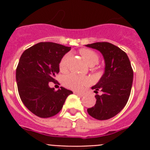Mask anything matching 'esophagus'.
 <instances>
[{"label":"esophagus","mask_w":150,"mask_h":150,"mask_svg":"<svg viewBox=\"0 0 150 150\" xmlns=\"http://www.w3.org/2000/svg\"><path fill=\"white\" fill-rule=\"evenodd\" d=\"M74 93H75L76 95H78V96H84V93H79V92H74Z\"/></svg>","instance_id":"esophagus-1"}]
</instances>
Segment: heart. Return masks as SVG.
<instances>
[{
	"mask_svg": "<svg viewBox=\"0 0 150 150\" xmlns=\"http://www.w3.org/2000/svg\"><path fill=\"white\" fill-rule=\"evenodd\" d=\"M80 54L89 65H92V64L94 65L98 63V54L93 50L84 48L80 50ZM69 57H70V54H66L61 58L60 64H59L61 70H64L66 68ZM64 84L67 87L74 90H82L84 87L90 84V79L89 78L79 76L76 74H69L64 78Z\"/></svg>",
	"mask_w": 150,
	"mask_h": 150,
	"instance_id": "b5f03b06",
	"label": "heart"
}]
</instances>
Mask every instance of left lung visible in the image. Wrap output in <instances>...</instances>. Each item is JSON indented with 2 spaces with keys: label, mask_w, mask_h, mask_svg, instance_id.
I'll return each mask as SVG.
<instances>
[{
  "label": "left lung",
  "mask_w": 150,
  "mask_h": 150,
  "mask_svg": "<svg viewBox=\"0 0 150 150\" xmlns=\"http://www.w3.org/2000/svg\"><path fill=\"white\" fill-rule=\"evenodd\" d=\"M103 54L105 71L101 79L92 89L97 93L96 104L88 108L87 112L97 120H107L118 114L128 102L133 82V70L128 55L118 47L98 42L86 45Z\"/></svg>",
  "instance_id": "left-lung-1"
}]
</instances>
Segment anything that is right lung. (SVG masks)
Listing matches in <instances>:
<instances>
[{"mask_svg":"<svg viewBox=\"0 0 150 150\" xmlns=\"http://www.w3.org/2000/svg\"><path fill=\"white\" fill-rule=\"evenodd\" d=\"M71 47L52 42L35 44L22 53L16 68L18 90L27 109L43 118L56 115L62 109L71 90L49 86L59 72L61 58Z\"/></svg>","mask_w":150,"mask_h":150,"instance_id":"add662e5","label":"right lung"}]
</instances>
